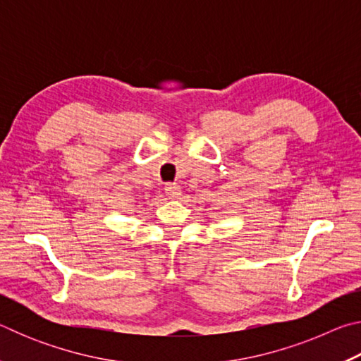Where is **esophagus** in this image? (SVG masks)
Segmentation results:
<instances>
[{"instance_id": "34e87169", "label": "esophagus", "mask_w": 361, "mask_h": 361, "mask_svg": "<svg viewBox=\"0 0 361 361\" xmlns=\"http://www.w3.org/2000/svg\"><path fill=\"white\" fill-rule=\"evenodd\" d=\"M166 195H167L169 199H172V200L178 199L180 195H181V188L176 186V185H167L166 186Z\"/></svg>"}]
</instances>
